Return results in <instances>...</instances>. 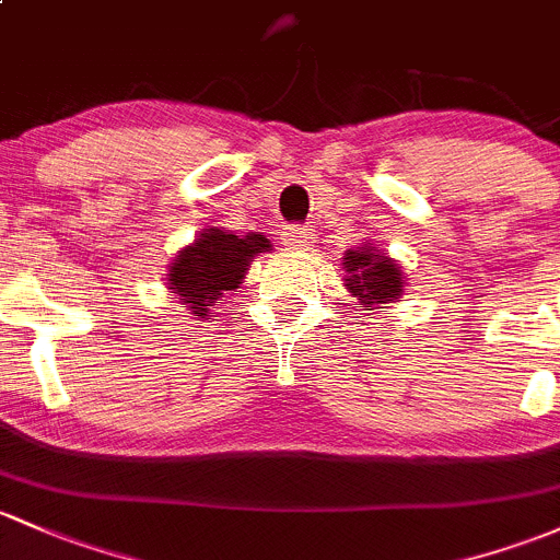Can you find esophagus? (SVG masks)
Here are the masks:
<instances>
[{
  "mask_svg": "<svg viewBox=\"0 0 560 560\" xmlns=\"http://www.w3.org/2000/svg\"><path fill=\"white\" fill-rule=\"evenodd\" d=\"M282 243L293 250H302L312 243V232L304 230V226H285L282 230Z\"/></svg>",
  "mask_w": 560,
  "mask_h": 560,
  "instance_id": "34e87169",
  "label": "esophagus"
}]
</instances>
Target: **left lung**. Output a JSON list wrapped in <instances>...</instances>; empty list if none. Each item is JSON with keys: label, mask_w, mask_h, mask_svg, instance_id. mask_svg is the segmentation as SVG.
Returning <instances> with one entry per match:
<instances>
[{"label": "left lung", "mask_w": 560, "mask_h": 560, "mask_svg": "<svg viewBox=\"0 0 560 560\" xmlns=\"http://www.w3.org/2000/svg\"><path fill=\"white\" fill-rule=\"evenodd\" d=\"M341 269H345L347 291L371 310H384V304L398 302L406 293V280H402L398 261L384 256L371 243L358 250H347Z\"/></svg>", "instance_id": "8db88e82"}]
</instances>
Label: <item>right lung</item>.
<instances>
[{
    "label": "right lung",
    "mask_w": 560,
    "mask_h": 560,
    "mask_svg": "<svg viewBox=\"0 0 560 560\" xmlns=\"http://www.w3.org/2000/svg\"><path fill=\"white\" fill-rule=\"evenodd\" d=\"M269 248V240L258 232L232 234L210 226L173 258L167 288L182 296V304L189 306L191 315L210 320L215 304L224 302L226 293L245 278L254 256L267 254Z\"/></svg>",
    "instance_id": "1"
}]
</instances>
